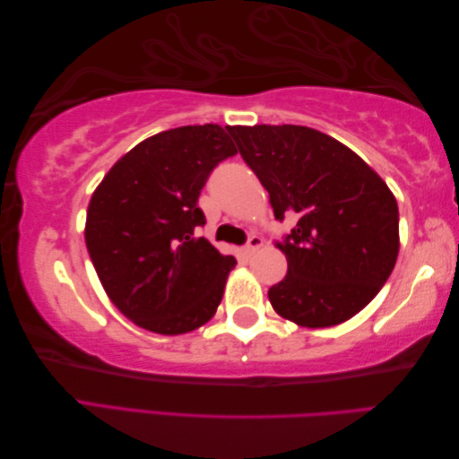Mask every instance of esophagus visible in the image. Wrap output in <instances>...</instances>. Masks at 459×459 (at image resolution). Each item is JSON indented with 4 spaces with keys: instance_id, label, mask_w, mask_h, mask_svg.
<instances>
[{
    "instance_id": "1",
    "label": "esophagus",
    "mask_w": 459,
    "mask_h": 459,
    "mask_svg": "<svg viewBox=\"0 0 459 459\" xmlns=\"http://www.w3.org/2000/svg\"><path fill=\"white\" fill-rule=\"evenodd\" d=\"M262 242H264V240H262V237H258V235H252V237L247 240V245L242 247V252H245L247 256H250L252 252L258 250V248L262 247Z\"/></svg>"
}]
</instances>
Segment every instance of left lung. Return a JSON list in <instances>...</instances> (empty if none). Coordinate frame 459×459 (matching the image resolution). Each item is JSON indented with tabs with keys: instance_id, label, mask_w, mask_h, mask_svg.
<instances>
[{
	"instance_id": "left-lung-1",
	"label": "left lung",
	"mask_w": 459,
	"mask_h": 459,
	"mask_svg": "<svg viewBox=\"0 0 459 459\" xmlns=\"http://www.w3.org/2000/svg\"><path fill=\"white\" fill-rule=\"evenodd\" d=\"M278 221L298 222L278 248L288 274L268 290L276 314L304 327L351 319L391 276L398 204L347 145L306 126H230Z\"/></svg>"
}]
</instances>
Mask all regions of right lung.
<instances>
[{
	"label": "right lung",
	"instance_id": "1",
	"mask_svg": "<svg viewBox=\"0 0 459 459\" xmlns=\"http://www.w3.org/2000/svg\"><path fill=\"white\" fill-rule=\"evenodd\" d=\"M232 155L221 126H181L140 142L96 187L86 248L112 304L135 325L179 335L217 311L237 260L197 237L204 227L197 201Z\"/></svg>",
	"mask_w": 459,
	"mask_h": 459
}]
</instances>
